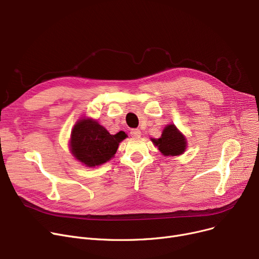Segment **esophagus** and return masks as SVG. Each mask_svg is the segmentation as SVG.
Segmentation results:
<instances>
[{
    "instance_id": "34e87169",
    "label": "esophagus",
    "mask_w": 259,
    "mask_h": 259,
    "mask_svg": "<svg viewBox=\"0 0 259 259\" xmlns=\"http://www.w3.org/2000/svg\"><path fill=\"white\" fill-rule=\"evenodd\" d=\"M141 134H142V132L140 129H131L130 130V135L132 138H140Z\"/></svg>"
}]
</instances>
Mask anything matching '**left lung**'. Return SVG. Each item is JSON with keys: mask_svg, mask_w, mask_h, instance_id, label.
I'll use <instances>...</instances> for the list:
<instances>
[{"mask_svg": "<svg viewBox=\"0 0 259 259\" xmlns=\"http://www.w3.org/2000/svg\"><path fill=\"white\" fill-rule=\"evenodd\" d=\"M164 155L176 156L184 153L187 142L184 135L174 125H168L158 140H152Z\"/></svg>", "mask_w": 259, "mask_h": 259, "instance_id": "obj_1", "label": "left lung"}]
</instances>
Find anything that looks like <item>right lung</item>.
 Here are the masks:
<instances>
[{"instance_id":"1","label":"right lung","mask_w":259,"mask_h":259,"mask_svg":"<svg viewBox=\"0 0 259 259\" xmlns=\"http://www.w3.org/2000/svg\"><path fill=\"white\" fill-rule=\"evenodd\" d=\"M127 138L122 131L112 135L97 120L83 118L76 122L70 147L72 154L88 167H95L108 161L115 154L118 144Z\"/></svg>"}]
</instances>
